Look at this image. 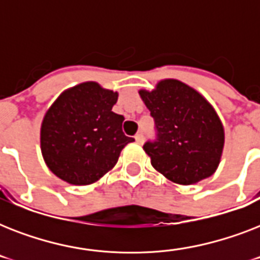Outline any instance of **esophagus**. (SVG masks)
I'll return each instance as SVG.
<instances>
[{
	"label": "esophagus",
	"mask_w": 260,
	"mask_h": 260,
	"mask_svg": "<svg viewBox=\"0 0 260 260\" xmlns=\"http://www.w3.org/2000/svg\"><path fill=\"white\" fill-rule=\"evenodd\" d=\"M135 140H136V143H139V144H142V143L144 142V135H143L142 132H139V134L135 135Z\"/></svg>",
	"instance_id": "esophagus-1"
}]
</instances>
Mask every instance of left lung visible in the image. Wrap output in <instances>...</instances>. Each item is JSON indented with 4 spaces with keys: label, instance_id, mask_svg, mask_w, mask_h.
Returning <instances> with one entry per match:
<instances>
[{
    "label": "left lung",
    "instance_id": "left-lung-1",
    "mask_svg": "<svg viewBox=\"0 0 260 260\" xmlns=\"http://www.w3.org/2000/svg\"><path fill=\"white\" fill-rule=\"evenodd\" d=\"M140 95L155 122V138L143 146L154 169L179 185L210 177L220 162L224 129L209 102L175 79Z\"/></svg>",
    "mask_w": 260,
    "mask_h": 260
}]
</instances>
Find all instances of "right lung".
Wrapping results in <instances>:
<instances>
[{"mask_svg":"<svg viewBox=\"0 0 260 260\" xmlns=\"http://www.w3.org/2000/svg\"><path fill=\"white\" fill-rule=\"evenodd\" d=\"M118 94L86 82L52 104L42 124V152L52 173L71 185H89L113 169L134 138L122 132L124 116L112 112Z\"/></svg>","mask_w":260,"mask_h":260,"instance_id":"1","label":"right lung"}]
</instances>
